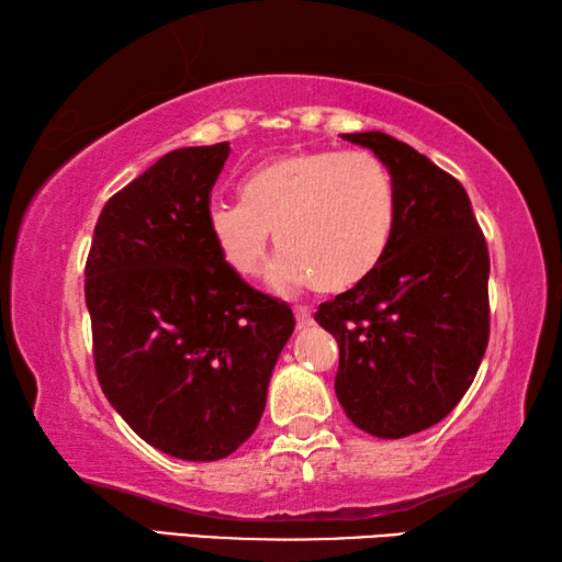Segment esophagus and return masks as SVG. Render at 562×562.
<instances>
[{
	"label": "esophagus",
	"mask_w": 562,
	"mask_h": 562,
	"mask_svg": "<svg viewBox=\"0 0 562 562\" xmlns=\"http://www.w3.org/2000/svg\"><path fill=\"white\" fill-rule=\"evenodd\" d=\"M294 319H297L300 329L312 327V322H315V317H312V312L307 307H294Z\"/></svg>",
	"instance_id": "esophagus-1"
}]
</instances>
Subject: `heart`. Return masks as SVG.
Instances as JSON below:
<instances>
[{"instance_id":"1","label":"heart","mask_w":562,"mask_h":562,"mask_svg":"<svg viewBox=\"0 0 562 562\" xmlns=\"http://www.w3.org/2000/svg\"><path fill=\"white\" fill-rule=\"evenodd\" d=\"M243 198H213L207 231L227 268L258 278L270 233L282 247L272 280L282 290L315 284L345 292L367 280L392 245L396 190L369 150H294L245 176Z\"/></svg>"}]
</instances>
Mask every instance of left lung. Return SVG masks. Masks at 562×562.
<instances>
[{"instance_id": "left-lung-1", "label": "left lung", "mask_w": 562, "mask_h": 562, "mask_svg": "<svg viewBox=\"0 0 562 562\" xmlns=\"http://www.w3.org/2000/svg\"><path fill=\"white\" fill-rule=\"evenodd\" d=\"M372 148L396 190V227L379 268L322 302L339 345L335 392L351 424L402 439L439 424L469 392L488 347V245L463 186L382 131L341 133Z\"/></svg>"}]
</instances>
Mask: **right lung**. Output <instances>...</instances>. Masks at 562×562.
Masks as SVG:
<instances>
[{"label":"right lung","mask_w":562,"mask_h":562,"mask_svg":"<svg viewBox=\"0 0 562 562\" xmlns=\"http://www.w3.org/2000/svg\"><path fill=\"white\" fill-rule=\"evenodd\" d=\"M231 154L170 150L109 198L87 258L93 367L140 439L217 461L258 429L294 315L227 268L205 207Z\"/></svg>","instance_id":"1"}]
</instances>
